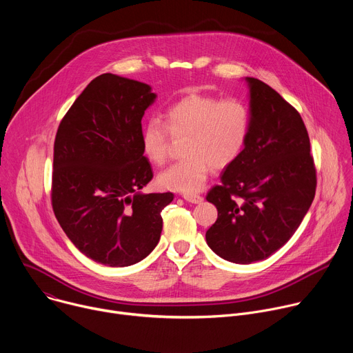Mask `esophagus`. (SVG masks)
<instances>
[{"label":"esophagus","mask_w":353,"mask_h":353,"mask_svg":"<svg viewBox=\"0 0 353 353\" xmlns=\"http://www.w3.org/2000/svg\"><path fill=\"white\" fill-rule=\"evenodd\" d=\"M183 198L185 201H188V203H191V204H199V203H203V199H204L203 196L198 195V194H184Z\"/></svg>","instance_id":"1"}]
</instances>
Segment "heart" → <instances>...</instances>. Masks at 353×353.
Returning a JSON list of instances; mask_svg holds the SVG:
<instances>
[{
  "mask_svg": "<svg viewBox=\"0 0 353 353\" xmlns=\"http://www.w3.org/2000/svg\"><path fill=\"white\" fill-rule=\"evenodd\" d=\"M250 131V112L239 99L221 100L192 93L172 105L165 124L154 117L141 130V150L149 163L162 166L169 155L172 138L187 137L184 159L159 173V187L194 194L215 169L230 166L241 154Z\"/></svg>",
  "mask_w": 353,
  "mask_h": 353,
  "instance_id": "b5f03b06",
  "label": "heart"
}]
</instances>
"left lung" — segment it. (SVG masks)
<instances>
[{
  "instance_id": "left-lung-1",
  "label": "left lung",
  "mask_w": 353,
  "mask_h": 353,
  "mask_svg": "<svg viewBox=\"0 0 353 353\" xmlns=\"http://www.w3.org/2000/svg\"><path fill=\"white\" fill-rule=\"evenodd\" d=\"M245 81L247 142L207 195L218 210L207 243L236 264L261 261L279 250L303 221L317 187L310 138L299 112L263 81Z\"/></svg>"
}]
</instances>
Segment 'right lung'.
Wrapping results in <instances>:
<instances>
[{"mask_svg":"<svg viewBox=\"0 0 353 353\" xmlns=\"http://www.w3.org/2000/svg\"><path fill=\"white\" fill-rule=\"evenodd\" d=\"M157 94L114 74L96 77L63 117L52 180L54 215L74 245L108 267L152 251L173 192L141 194L154 177L141 150V120Z\"/></svg>","mask_w":353,"mask_h":353,"instance_id":"1","label":"right lung"}]
</instances>
